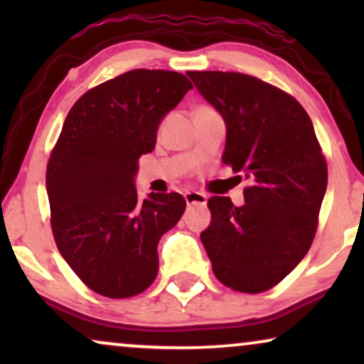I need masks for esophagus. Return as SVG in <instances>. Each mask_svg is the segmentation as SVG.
Listing matches in <instances>:
<instances>
[{
	"instance_id": "esophagus-1",
	"label": "esophagus",
	"mask_w": 364,
	"mask_h": 364,
	"mask_svg": "<svg viewBox=\"0 0 364 364\" xmlns=\"http://www.w3.org/2000/svg\"><path fill=\"white\" fill-rule=\"evenodd\" d=\"M183 198H186L187 205H205L207 203V196L202 192H186L183 193Z\"/></svg>"
}]
</instances>
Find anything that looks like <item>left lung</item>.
<instances>
[{"instance_id":"8db88e82","label":"left lung","mask_w":364,"mask_h":364,"mask_svg":"<svg viewBox=\"0 0 364 364\" xmlns=\"http://www.w3.org/2000/svg\"><path fill=\"white\" fill-rule=\"evenodd\" d=\"M227 124L223 164L250 178L245 203L212 197L200 240L223 285L262 293L310 250L328 183L311 119L295 97L242 73L188 71Z\"/></svg>"}]
</instances>
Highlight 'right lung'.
I'll list each match as a JSON object with an SVG mask.
<instances>
[{
	"label": "right lung",
	"mask_w": 364,
	"mask_h": 364,
	"mask_svg": "<svg viewBox=\"0 0 364 364\" xmlns=\"http://www.w3.org/2000/svg\"><path fill=\"white\" fill-rule=\"evenodd\" d=\"M192 82L181 73L132 69L74 102L46 168L58 250L84 285L107 298L139 295L159 270L157 243L181 220V193L134 186L142 154Z\"/></svg>",
	"instance_id": "right-lung-1"
}]
</instances>
